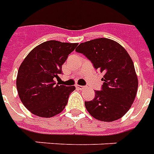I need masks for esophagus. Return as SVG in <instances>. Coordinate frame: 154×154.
Masks as SVG:
<instances>
[{
    "mask_svg": "<svg viewBox=\"0 0 154 154\" xmlns=\"http://www.w3.org/2000/svg\"><path fill=\"white\" fill-rule=\"evenodd\" d=\"M76 88H77L78 89H84L85 87L83 85H76Z\"/></svg>",
    "mask_w": 154,
    "mask_h": 154,
    "instance_id": "esophagus-1",
    "label": "esophagus"
}]
</instances>
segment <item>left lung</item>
Wrapping results in <instances>:
<instances>
[{"instance_id": "obj_1", "label": "left lung", "mask_w": 154, "mask_h": 154, "mask_svg": "<svg viewBox=\"0 0 154 154\" xmlns=\"http://www.w3.org/2000/svg\"><path fill=\"white\" fill-rule=\"evenodd\" d=\"M75 51L82 53L94 68L103 73L102 90L95 91L85 108L95 119L112 122L124 116L137 94L138 80L131 57L121 45L108 38L79 44Z\"/></svg>"}]
</instances>
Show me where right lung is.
Returning a JSON list of instances; mask_svg holds the SVG:
<instances>
[{"instance_id":"obj_1","label":"right lung","mask_w":154,"mask_h":154,"mask_svg":"<svg viewBox=\"0 0 154 154\" xmlns=\"http://www.w3.org/2000/svg\"><path fill=\"white\" fill-rule=\"evenodd\" d=\"M78 43L48 40L30 51L20 65L16 88L22 103L39 117L51 118L61 113L75 86L59 85L54 78Z\"/></svg>"}]
</instances>
